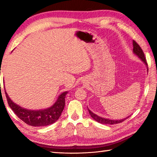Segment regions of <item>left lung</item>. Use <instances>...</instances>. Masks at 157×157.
I'll return each mask as SVG.
<instances>
[{
    "label": "left lung",
    "instance_id": "left-lung-1",
    "mask_svg": "<svg viewBox=\"0 0 157 157\" xmlns=\"http://www.w3.org/2000/svg\"><path fill=\"white\" fill-rule=\"evenodd\" d=\"M133 52H134V54L136 55L140 60L143 61V63H144L146 65V66H147V72H148L147 63V62H146L144 52H143L141 48L139 46V45L135 41H133ZM88 111L89 112L90 116H91V117L93 119H94V120L95 121H97L98 123H100L102 124H118V123H122V122L124 121V120H126L127 118H129V116H127V118H124L123 119H118V120H116L115 119V120H114V119H109V118H104V117L99 116L98 115H97V114H95L94 112H92V111L90 110L89 109H88Z\"/></svg>",
    "mask_w": 157,
    "mask_h": 157
}]
</instances>
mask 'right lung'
Masks as SVG:
<instances>
[{"mask_svg": "<svg viewBox=\"0 0 157 157\" xmlns=\"http://www.w3.org/2000/svg\"><path fill=\"white\" fill-rule=\"evenodd\" d=\"M5 91L8 105L16 115L26 124L33 127L47 126L56 122L64 109L66 95L68 94V91L61 94L51 107L44 109L32 110L16 104L10 99L5 89Z\"/></svg>", "mask_w": 157, "mask_h": 157, "instance_id": "1", "label": "right lung"}]
</instances>
